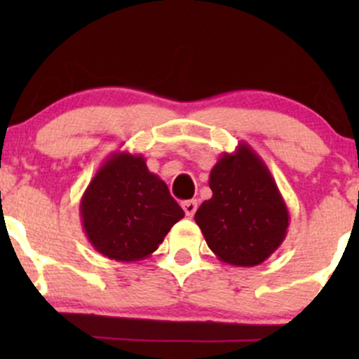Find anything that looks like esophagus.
Listing matches in <instances>:
<instances>
[{
    "mask_svg": "<svg viewBox=\"0 0 359 359\" xmlns=\"http://www.w3.org/2000/svg\"><path fill=\"white\" fill-rule=\"evenodd\" d=\"M182 209H184L185 216L192 217L194 214H196V211H197V201H194V199L192 201H184Z\"/></svg>",
    "mask_w": 359,
    "mask_h": 359,
    "instance_id": "obj_1",
    "label": "esophagus"
}]
</instances>
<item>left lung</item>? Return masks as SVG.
Instances as JSON below:
<instances>
[{"label":"left lung","mask_w":359,"mask_h":359,"mask_svg":"<svg viewBox=\"0 0 359 359\" xmlns=\"http://www.w3.org/2000/svg\"><path fill=\"white\" fill-rule=\"evenodd\" d=\"M212 197L197 209V226L217 259L234 266H257L287 236V204L273 175L248 143L222 154L211 168Z\"/></svg>","instance_id":"left-lung-1"}]
</instances>
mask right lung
<instances>
[{"label": "right lung", "mask_w": 359, "mask_h": 359, "mask_svg": "<svg viewBox=\"0 0 359 359\" xmlns=\"http://www.w3.org/2000/svg\"><path fill=\"white\" fill-rule=\"evenodd\" d=\"M182 217L167 184L148 170L143 155L130 151L111 154L81 199L88 241L116 262L150 257Z\"/></svg>", "instance_id": "right-lung-1"}]
</instances>
